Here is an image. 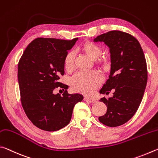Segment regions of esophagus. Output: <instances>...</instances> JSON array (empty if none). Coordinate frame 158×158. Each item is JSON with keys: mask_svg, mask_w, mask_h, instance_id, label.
<instances>
[{"mask_svg": "<svg viewBox=\"0 0 158 158\" xmlns=\"http://www.w3.org/2000/svg\"><path fill=\"white\" fill-rule=\"evenodd\" d=\"M84 100H85V101L89 102V103H94V102H96V101L94 100V99L91 98H89V97H87V96H85V97L84 98Z\"/></svg>", "mask_w": 158, "mask_h": 158, "instance_id": "obj_1", "label": "esophagus"}]
</instances>
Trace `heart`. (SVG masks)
Returning a JSON list of instances; mask_svg holds the SVG:
<instances>
[{
  "instance_id": "b5f03b06",
  "label": "heart",
  "mask_w": 158,
  "mask_h": 158,
  "mask_svg": "<svg viewBox=\"0 0 158 158\" xmlns=\"http://www.w3.org/2000/svg\"><path fill=\"white\" fill-rule=\"evenodd\" d=\"M79 50L90 59L94 62V64L99 67L106 68L108 65V58L101 55L103 48L98 44L86 41L82 44L79 47ZM63 64L65 70L71 72L74 68V54L73 52H67L63 59ZM101 82V76L96 71L80 72L72 77L71 81V89L74 92L82 94H91L96 89Z\"/></svg>"
}]
</instances>
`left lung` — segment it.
<instances>
[{"label":"left lung","mask_w":158,"mask_h":158,"mask_svg":"<svg viewBox=\"0 0 158 158\" xmlns=\"http://www.w3.org/2000/svg\"><path fill=\"white\" fill-rule=\"evenodd\" d=\"M94 41H103L111 53L110 74L100 93L112 90L113 96L100 100L107 108L98 120L107 126H119L133 117L142 102L148 77L144 54L136 38L120 30L102 34Z\"/></svg>","instance_id":"1"}]
</instances>
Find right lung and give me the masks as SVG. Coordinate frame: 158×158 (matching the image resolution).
<instances>
[{
  "label": "right lung",
  "mask_w": 158,
  "mask_h": 158,
  "mask_svg": "<svg viewBox=\"0 0 158 158\" xmlns=\"http://www.w3.org/2000/svg\"><path fill=\"white\" fill-rule=\"evenodd\" d=\"M77 40L36 38L19 60L18 81L22 107L30 121L43 131H56L67 126L74 106L83 99L78 94H69L68 85L59 81L60 76L64 74V57ZM58 87L65 89L62 95L53 94Z\"/></svg>",
  "instance_id": "add662e5"
}]
</instances>
